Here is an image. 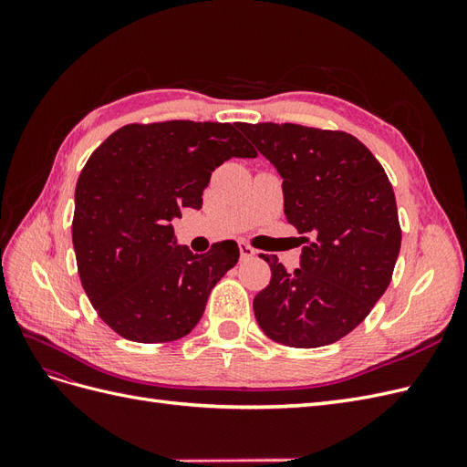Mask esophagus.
<instances>
[{
  "label": "esophagus",
  "instance_id": "1",
  "mask_svg": "<svg viewBox=\"0 0 467 467\" xmlns=\"http://www.w3.org/2000/svg\"><path fill=\"white\" fill-rule=\"evenodd\" d=\"M255 249H253L249 244H245V242H239V255H242V259H251V257H255Z\"/></svg>",
  "mask_w": 467,
  "mask_h": 467
}]
</instances>
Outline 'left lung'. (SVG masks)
Instances as JSON below:
<instances>
[{"instance_id": "1", "label": "left lung", "mask_w": 467, "mask_h": 467, "mask_svg": "<svg viewBox=\"0 0 467 467\" xmlns=\"http://www.w3.org/2000/svg\"><path fill=\"white\" fill-rule=\"evenodd\" d=\"M237 129L276 167L285 214L304 244L294 273L261 255L273 275L253 300L259 327L286 347L331 345L364 321L391 282L401 247L391 182L347 132L292 122Z\"/></svg>"}]
</instances>
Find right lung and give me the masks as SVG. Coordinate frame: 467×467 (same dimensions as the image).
I'll return each mask as SVG.
<instances>
[{
	"mask_svg": "<svg viewBox=\"0 0 467 467\" xmlns=\"http://www.w3.org/2000/svg\"><path fill=\"white\" fill-rule=\"evenodd\" d=\"M257 151L230 122L126 124L78 179L72 239L86 294L134 343H167L201 321L210 290L239 259L235 242L202 255L175 244L171 220L202 206L218 165Z\"/></svg>",
	"mask_w": 467,
	"mask_h": 467,
	"instance_id": "right-lung-1",
	"label": "right lung"
}]
</instances>
